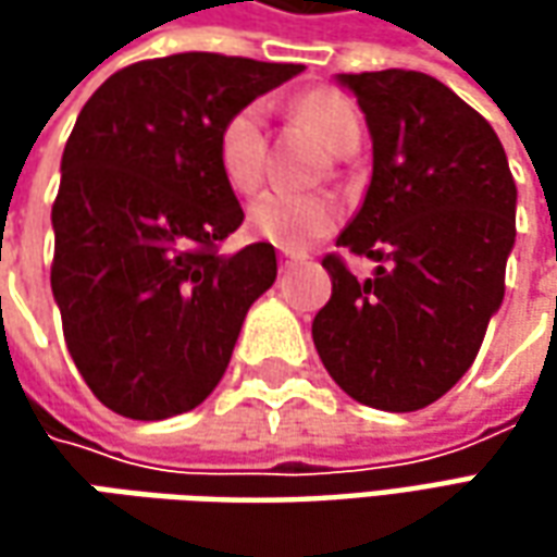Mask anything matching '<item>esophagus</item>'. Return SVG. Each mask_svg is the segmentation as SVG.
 <instances>
[{"mask_svg":"<svg viewBox=\"0 0 557 557\" xmlns=\"http://www.w3.org/2000/svg\"><path fill=\"white\" fill-rule=\"evenodd\" d=\"M297 257H300V253H294V250H282V253H278V260H282V269H288L290 263L297 260Z\"/></svg>","mask_w":557,"mask_h":557,"instance_id":"obj_1","label":"esophagus"}]
</instances>
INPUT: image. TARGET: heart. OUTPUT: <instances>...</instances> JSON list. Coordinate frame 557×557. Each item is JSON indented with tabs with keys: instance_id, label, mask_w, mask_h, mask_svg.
<instances>
[{
	"instance_id": "heart-1",
	"label": "heart",
	"mask_w": 557,
	"mask_h": 557,
	"mask_svg": "<svg viewBox=\"0 0 557 557\" xmlns=\"http://www.w3.org/2000/svg\"><path fill=\"white\" fill-rule=\"evenodd\" d=\"M297 114L310 123L337 154L354 151L362 139V120L350 98L337 89H310L297 98ZM267 108L263 101H247L235 108L223 120L216 133V163L223 180L235 191L257 188L263 176V158H267V139H263ZM337 203L329 195H300V191H282L272 188L253 198L247 207V228L250 235L263 238L282 250H304L315 238L329 235L337 225Z\"/></svg>"
}]
</instances>
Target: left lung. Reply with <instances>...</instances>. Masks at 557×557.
Listing matches in <instances>:
<instances>
[{"mask_svg": "<svg viewBox=\"0 0 557 557\" xmlns=\"http://www.w3.org/2000/svg\"><path fill=\"white\" fill-rule=\"evenodd\" d=\"M372 136V183L337 247L374 260L359 282L322 267L332 300L312 344L337 387L384 412H416L471 369L503 307L518 188L493 126L418 71L337 74Z\"/></svg>", "mask_w": 557, "mask_h": 557, "instance_id": "8db88e82", "label": "left lung"}]
</instances>
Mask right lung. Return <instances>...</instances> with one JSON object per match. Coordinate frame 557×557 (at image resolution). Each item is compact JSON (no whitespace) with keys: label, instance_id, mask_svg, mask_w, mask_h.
I'll return each instance as SVG.
<instances>
[{"label":"right lung","instance_id":"right-lung-1","mask_svg":"<svg viewBox=\"0 0 557 557\" xmlns=\"http://www.w3.org/2000/svg\"><path fill=\"white\" fill-rule=\"evenodd\" d=\"M300 71L180 52L123 67L83 104L52 207V294L76 369L111 412L183 416L220 384L278 267L267 242L216 250L245 220L216 133Z\"/></svg>","mask_w":557,"mask_h":557}]
</instances>
